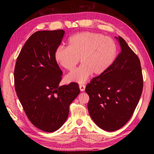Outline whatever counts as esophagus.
Here are the masks:
<instances>
[{"mask_svg":"<svg viewBox=\"0 0 154 154\" xmlns=\"http://www.w3.org/2000/svg\"><path fill=\"white\" fill-rule=\"evenodd\" d=\"M79 87H80V89L82 92H83L85 89V86L84 85H83V84L79 85Z\"/></svg>","mask_w":154,"mask_h":154,"instance_id":"1","label":"esophagus"}]
</instances>
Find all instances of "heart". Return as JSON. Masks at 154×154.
Instances as JSON below:
<instances>
[{"label":"heart","mask_w":154,"mask_h":154,"mask_svg":"<svg viewBox=\"0 0 154 154\" xmlns=\"http://www.w3.org/2000/svg\"><path fill=\"white\" fill-rule=\"evenodd\" d=\"M117 48L115 42L102 34L85 31L72 35L68 47L60 46L54 57L63 68L71 71L80 62L82 64L66 76L67 82L85 83L93 73H103L114 61Z\"/></svg>","instance_id":"1"}]
</instances>
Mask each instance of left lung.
<instances>
[{
	"mask_svg": "<svg viewBox=\"0 0 154 154\" xmlns=\"http://www.w3.org/2000/svg\"><path fill=\"white\" fill-rule=\"evenodd\" d=\"M120 53L106 71L88 83V112L106 131L117 130L131 118L140 99L143 78L140 60L122 37Z\"/></svg>",
	"mask_w": 154,
	"mask_h": 154,
	"instance_id": "1",
	"label": "left lung"
}]
</instances>
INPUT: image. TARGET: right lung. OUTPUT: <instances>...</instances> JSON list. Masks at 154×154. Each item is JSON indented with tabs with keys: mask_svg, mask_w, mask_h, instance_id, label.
Instances as JSON below:
<instances>
[{
	"mask_svg": "<svg viewBox=\"0 0 154 154\" xmlns=\"http://www.w3.org/2000/svg\"><path fill=\"white\" fill-rule=\"evenodd\" d=\"M64 34L62 29L34 32L18 54L14 71L17 95L27 117L46 132L66 122L69 105L80 92L75 82L59 86L62 71L54 53Z\"/></svg>",
	"mask_w": 154,
	"mask_h": 154,
	"instance_id": "add662e5",
	"label": "right lung"
}]
</instances>
